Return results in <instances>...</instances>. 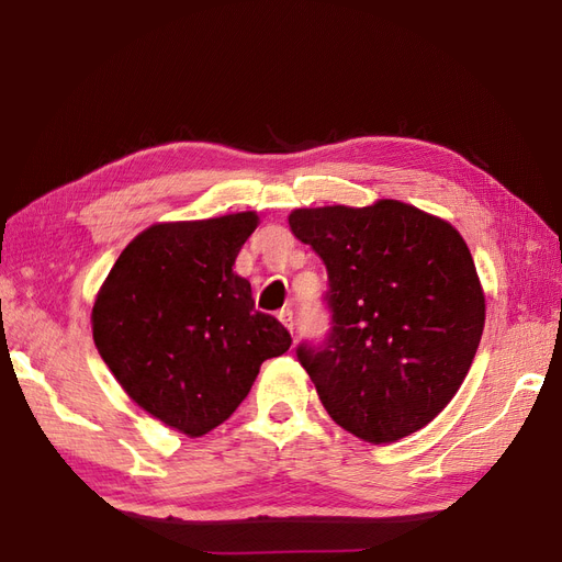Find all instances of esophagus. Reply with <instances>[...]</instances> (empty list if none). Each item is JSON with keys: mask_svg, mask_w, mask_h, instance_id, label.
Masks as SVG:
<instances>
[{"mask_svg": "<svg viewBox=\"0 0 562 562\" xmlns=\"http://www.w3.org/2000/svg\"><path fill=\"white\" fill-rule=\"evenodd\" d=\"M278 318H280V324H282L284 328H288L290 333H294V314H292L290 306H288V308H280Z\"/></svg>", "mask_w": 562, "mask_h": 562, "instance_id": "esophagus-1", "label": "esophagus"}]
</instances>
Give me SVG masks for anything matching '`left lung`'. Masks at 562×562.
I'll list each match as a JSON object with an SVG mask.
<instances>
[{"instance_id": "1", "label": "left lung", "mask_w": 562, "mask_h": 562, "mask_svg": "<svg viewBox=\"0 0 562 562\" xmlns=\"http://www.w3.org/2000/svg\"><path fill=\"white\" fill-rule=\"evenodd\" d=\"M290 229L328 270L330 336L296 350L328 415L369 445L432 423L469 374L485 326L461 234L401 200L300 207Z\"/></svg>"}]
</instances>
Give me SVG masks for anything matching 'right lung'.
I'll return each mask as SVG.
<instances>
[{"instance_id": "add662e5", "label": "right lung", "mask_w": 562, "mask_h": 562, "mask_svg": "<svg viewBox=\"0 0 562 562\" xmlns=\"http://www.w3.org/2000/svg\"><path fill=\"white\" fill-rule=\"evenodd\" d=\"M256 226V212L151 224L123 248L93 302V342L117 384L188 437L222 425L260 364L292 345L234 272Z\"/></svg>"}]
</instances>
